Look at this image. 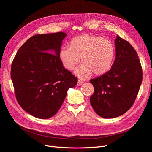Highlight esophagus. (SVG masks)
<instances>
[{
    "label": "esophagus",
    "mask_w": 152,
    "mask_h": 152,
    "mask_svg": "<svg viewBox=\"0 0 152 152\" xmlns=\"http://www.w3.org/2000/svg\"><path fill=\"white\" fill-rule=\"evenodd\" d=\"M84 84V82L82 81H80V80H78L77 81V86H81L82 84Z\"/></svg>",
    "instance_id": "1"
}]
</instances>
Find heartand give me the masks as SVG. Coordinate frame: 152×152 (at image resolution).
<instances>
[{
  "label": "heart",
  "instance_id": "b5f03b06",
  "mask_svg": "<svg viewBox=\"0 0 152 152\" xmlns=\"http://www.w3.org/2000/svg\"><path fill=\"white\" fill-rule=\"evenodd\" d=\"M115 47L108 39L95 35H82L75 37L69 47H62L58 57L65 69L71 71L81 61L83 63L76 71L82 79L92 73L95 75L106 73L110 69L114 58Z\"/></svg>",
  "mask_w": 152,
  "mask_h": 152
}]
</instances>
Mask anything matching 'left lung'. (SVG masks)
<instances>
[{
	"label": "left lung",
	"instance_id": "8db88e82",
	"mask_svg": "<svg viewBox=\"0 0 152 152\" xmlns=\"http://www.w3.org/2000/svg\"><path fill=\"white\" fill-rule=\"evenodd\" d=\"M115 42L116 58L110 70L90 80L94 87L91 104L95 113L104 118L118 117L128 111L142 81V66L136 51L118 35Z\"/></svg>",
	"mask_w": 152,
	"mask_h": 152
}]
</instances>
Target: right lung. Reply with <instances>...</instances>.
Masks as SVG:
<instances>
[{"label": "right lung", "mask_w": 152, "mask_h": 152, "mask_svg": "<svg viewBox=\"0 0 152 152\" xmlns=\"http://www.w3.org/2000/svg\"><path fill=\"white\" fill-rule=\"evenodd\" d=\"M66 36L60 32L32 36L20 47L12 61L11 78L16 99L24 110L36 118L54 116L67 91L77 84V78L64 68L58 57Z\"/></svg>", "instance_id": "obj_1"}]
</instances>
